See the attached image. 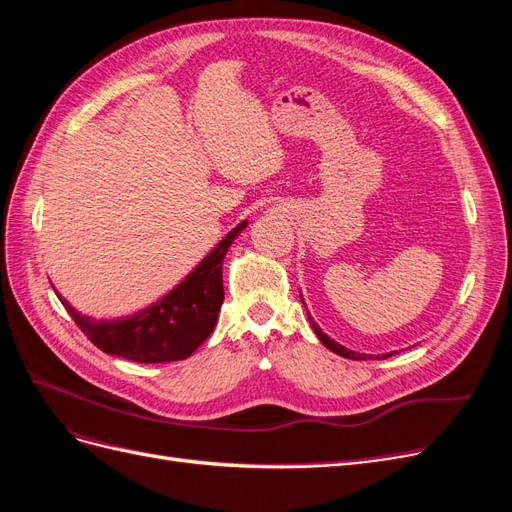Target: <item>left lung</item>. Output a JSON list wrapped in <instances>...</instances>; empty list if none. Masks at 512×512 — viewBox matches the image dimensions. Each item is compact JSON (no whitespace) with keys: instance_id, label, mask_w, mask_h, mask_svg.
<instances>
[{"instance_id":"obj_1","label":"left lung","mask_w":512,"mask_h":512,"mask_svg":"<svg viewBox=\"0 0 512 512\" xmlns=\"http://www.w3.org/2000/svg\"><path fill=\"white\" fill-rule=\"evenodd\" d=\"M309 322H312V327H314V331H316V335H318V339L320 342L327 346L329 350H333L335 354H339V356H346V359H354V361H363V359H367V354H359V352H352V350H348V348H344V346H339V344H335L333 339L329 337V335H324L322 333V329L318 327V324L312 320V316H309ZM391 354H395V352H391ZM391 354H382V359L384 356H391ZM376 359H380V354L376 356Z\"/></svg>"}]
</instances>
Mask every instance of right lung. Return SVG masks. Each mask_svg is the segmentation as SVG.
I'll return each mask as SVG.
<instances>
[{
  "label": "right lung",
  "mask_w": 512,
  "mask_h": 512,
  "mask_svg": "<svg viewBox=\"0 0 512 512\" xmlns=\"http://www.w3.org/2000/svg\"><path fill=\"white\" fill-rule=\"evenodd\" d=\"M247 226L241 222L218 243V247L170 290L158 303L121 320H94L81 316L57 294L68 314L87 339L106 354L123 356L136 363L181 361L211 335L224 303L222 265L232 241Z\"/></svg>",
  "instance_id": "1"
}]
</instances>
